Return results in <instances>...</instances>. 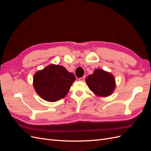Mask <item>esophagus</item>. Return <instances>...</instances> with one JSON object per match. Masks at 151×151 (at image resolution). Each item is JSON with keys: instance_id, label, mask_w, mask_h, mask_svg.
Wrapping results in <instances>:
<instances>
[{"instance_id": "obj_1", "label": "esophagus", "mask_w": 151, "mask_h": 151, "mask_svg": "<svg viewBox=\"0 0 151 151\" xmlns=\"http://www.w3.org/2000/svg\"><path fill=\"white\" fill-rule=\"evenodd\" d=\"M84 79H85V76H83V77H81V78H79V81H84Z\"/></svg>"}]
</instances>
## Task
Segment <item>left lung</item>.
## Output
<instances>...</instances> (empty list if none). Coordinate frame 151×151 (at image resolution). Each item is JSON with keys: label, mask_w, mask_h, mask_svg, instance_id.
<instances>
[{"label": "left lung", "mask_w": 151, "mask_h": 151, "mask_svg": "<svg viewBox=\"0 0 151 151\" xmlns=\"http://www.w3.org/2000/svg\"><path fill=\"white\" fill-rule=\"evenodd\" d=\"M89 89L98 96L106 97L111 95L115 88V79L109 72L103 69H96L93 74L86 79Z\"/></svg>", "instance_id": "left-lung-1"}]
</instances>
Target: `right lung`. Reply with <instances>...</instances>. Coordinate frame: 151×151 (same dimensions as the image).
<instances>
[{
  "mask_svg": "<svg viewBox=\"0 0 151 151\" xmlns=\"http://www.w3.org/2000/svg\"><path fill=\"white\" fill-rule=\"evenodd\" d=\"M75 80L74 74L64 67L51 64L35 73L33 86L42 99L54 102L65 96Z\"/></svg>",
  "mask_w": 151,
  "mask_h": 151,
  "instance_id": "right-lung-1",
  "label": "right lung"
}]
</instances>
